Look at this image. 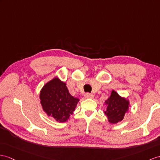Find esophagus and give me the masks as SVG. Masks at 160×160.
I'll return each mask as SVG.
<instances>
[{"label": "esophagus", "mask_w": 160, "mask_h": 160, "mask_svg": "<svg viewBox=\"0 0 160 160\" xmlns=\"http://www.w3.org/2000/svg\"><path fill=\"white\" fill-rule=\"evenodd\" d=\"M85 98H93V95L92 94V93H86L85 94Z\"/></svg>", "instance_id": "esophagus-1"}]
</instances>
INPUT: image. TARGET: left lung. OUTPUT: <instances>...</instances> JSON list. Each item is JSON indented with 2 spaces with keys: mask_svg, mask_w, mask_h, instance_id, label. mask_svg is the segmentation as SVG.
Wrapping results in <instances>:
<instances>
[{
  "mask_svg": "<svg viewBox=\"0 0 160 160\" xmlns=\"http://www.w3.org/2000/svg\"><path fill=\"white\" fill-rule=\"evenodd\" d=\"M105 102L107 104V108L104 112L107 116L108 122L111 123H116L123 120L128 109L129 101L122 98L118 93L112 90L111 96Z\"/></svg>",
  "mask_w": 160,
  "mask_h": 160,
  "instance_id": "1",
  "label": "left lung"
}]
</instances>
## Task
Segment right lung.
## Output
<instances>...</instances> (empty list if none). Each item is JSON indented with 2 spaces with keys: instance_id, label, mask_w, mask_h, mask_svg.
Segmentation results:
<instances>
[{
  "instance_id": "right-lung-1",
  "label": "right lung",
  "mask_w": 160,
  "mask_h": 160,
  "mask_svg": "<svg viewBox=\"0 0 160 160\" xmlns=\"http://www.w3.org/2000/svg\"><path fill=\"white\" fill-rule=\"evenodd\" d=\"M40 99L44 111L59 122H64L69 118L79 100L70 94L67 85L58 78L44 85Z\"/></svg>"
}]
</instances>
